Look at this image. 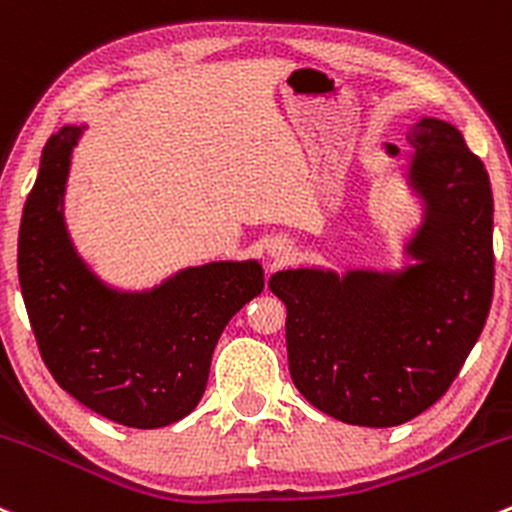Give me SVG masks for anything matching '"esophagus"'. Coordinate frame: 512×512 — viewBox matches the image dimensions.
<instances>
[{
  "mask_svg": "<svg viewBox=\"0 0 512 512\" xmlns=\"http://www.w3.org/2000/svg\"><path fill=\"white\" fill-rule=\"evenodd\" d=\"M289 252V245L284 240H272L270 242V255L272 257H284Z\"/></svg>",
  "mask_w": 512,
  "mask_h": 512,
  "instance_id": "esophagus-1",
  "label": "esophagus"
}]
</instances>
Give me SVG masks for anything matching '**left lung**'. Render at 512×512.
Listing matches in <instances>:
<instances>
[{"instance_id": "obj_1", "label": "left lung", "mask_w": 512, "mask_h": 512, "mask_svg": "<svg viewBox=\"0 0 512 512\" xmlns=\"http://www.w3.org/2000/svg\"><path fill=\"white\" fill-rule=\"evenodd\" d=\"M424 220L400 272L282 270L294 385L316 410L358 427H397L434 405L476 346L493 299V193L454 125L407 132ZM395 154V147H387Z\"/></svg>"}]
</instances>
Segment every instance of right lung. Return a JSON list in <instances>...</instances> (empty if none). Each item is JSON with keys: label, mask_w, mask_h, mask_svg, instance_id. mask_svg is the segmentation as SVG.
Instances as JSON below:
<instances>
[{"label": "right lung", "mask_w": 512, "mask_h": 512, "mask_svg": "<svg viewBox=\"0 0 512 512\" xmlns=\"http://www.w3.org/2000/svg\"><path fill=\"white\" fill-rule=\"evenodd\" d=\"M83 127L46 142L19 228V284L56 383L117 424L157 429L196 410L228 321L265 287L260 262L186 267L149 292H117L75 252L63 220Z\"/></svg>", "instance_id": "obj_1"}]
</instances>
